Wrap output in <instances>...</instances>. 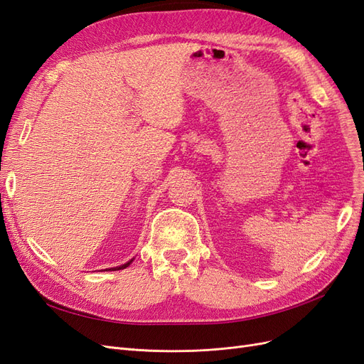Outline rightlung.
Masks as SVG:
<instances>
[{"label": "right lung", "mask_w": 364, "mask_h": 364, "mask_svg": "<svg viewBox=\"0 0 364 364\" xmlns=\"http://www.w3.org/2000/svg\"><path fill=\"white\" fill-rule=\"evenodd\" d=\"M132 261H134V259H130L129 262H126V264H123V266H119V267H114V269H109V270H121V269H126L127 266H129V264L132 262Z\"/></svg>", "instance_id": "add662e5"}]
</instances>
